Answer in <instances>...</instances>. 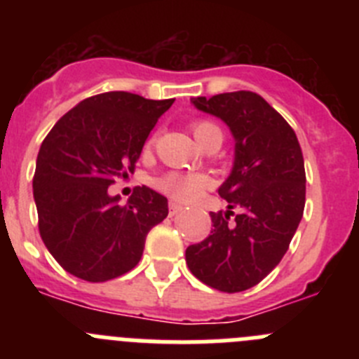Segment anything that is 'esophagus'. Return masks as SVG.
Wrapping results in <instances>:
<instances>
[{
  "label": "esophagus",
  "instance_id": "obj_1",
  "mask_svg": "<svg viewBox=\"0 0 359 359\" xmlns=\"http://www.w3.org/2000/svg\"><path fill=\"white\" fill-rule=\"evenodd\" d=\"M182 210H183L182 205H177V203H174V201L169 203V214L170 215H177Z\"/></svg>",
  "mask_w": 359,
  "mask_h": 359
}]
</instances>
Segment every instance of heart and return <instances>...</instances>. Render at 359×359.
<instances>
[{
    "label": "heart",
    "mask_w": 359,
    "mask_h": 359,
    "mask_svg": "<svg viewBox=\"0 0 359 359\" xmlns=\"http://www.w3.org/2000/svg\"><path fill=\"white\" fill-rule=\"evenodd\" d=\"M192 131H194L196 140L201 142L207 136L217 135L223 138V131L217 123L210 122V120H196L192 122ZM210 180L208 176L201 172H180V170H170L165 172L163 176L154 180V187L160 192L172 198L174 201L180 203H190L201 196V192L208 187Z\"/></svg>",
    "instance_id": "obj_1"
}]
</instances>
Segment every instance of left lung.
Returning a JSON list of instances; mask_svg holds the SVG:
<instances>
[{"label": "left lung", "mask_w": 359, "mask_h": 359, "mask_svg": "<svg viewBox=\"0 0 359 359\" xmlns=\"http://www.w3.org/2000/svg\"><path fill=\"white\" fill-rule=\"evenodd\" d=\"M192 104L230 128L236 160L217 190L228 210L210 212L214 228L187 248V266L203 284L239 293L257 286L290 248L306 205L302 149L290 123L253 91Z\"/></svg>", "instance_id": "obj_1"}]
</instances>
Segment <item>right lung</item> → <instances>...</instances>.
I'll return each mask as SVG.
<instances>
[{"instance_id": "add662e5", "label": "right lung", "mask_w": 359, "mask_h": 359, "mask_svg": "<svg viewBox=\"0 0 359 359\" xmlns=\"http://www.w3.org/2000/svg\"><path fill=\"white\" fill-rule=\"evenodd\" d=\"M174 98L128 91L86 98L46 135L34 174L39 233L68 273L106 282L142 259L145 237L167 214V198L136 187L126 205L107 187L135 172L149 133Z\"/></svg>"}]
</instances>
